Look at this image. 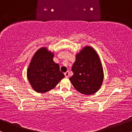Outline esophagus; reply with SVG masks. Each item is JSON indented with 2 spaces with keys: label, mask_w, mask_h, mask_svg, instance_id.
<instances>
[{
  "label": "esophagus",
  "mask_w": 132,
  "mask_h": 132,
  "mask_svg": "<svg viewBox=\"0 0 132 132\" xmlns=\"http://www.w3.org/2000/svg\"><path fill=\"white\" fill-rule=\"evenodd\" d=\"M64 75L66 77H69V76H70V72H69V71H67L66 72H65Z\"/></svg>",
  "instance_id": "1"
}]
</instances>
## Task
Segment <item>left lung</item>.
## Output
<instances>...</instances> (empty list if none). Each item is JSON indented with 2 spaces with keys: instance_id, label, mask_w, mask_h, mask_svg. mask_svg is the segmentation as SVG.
I'll return each instance as SVG.
<instances>
[{
  "instance_id": "left-lung-1",
  "label": "left lung",
  "mask_w": 132,
  "mask_h": 132,
  "mask_svg": "<svg viewBox=\"0 0 132 132\" xmlns=\"http://www.w3.org/2000/svg\"><path fill=\"white\" fill-rule=\"evenodd\" d=\"M74 74L69 80L77 91L90 95L99 90L104 80V70L98 55L89 46H85L76 56L72 67Z\"/></svg>"
}]
</instances>
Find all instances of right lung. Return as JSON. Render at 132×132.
<instances>
[{"label": "right lung", "instance_id": "add662e5", "mask_svg": "<svg viewBox=\"0 0 132 132\" xmlns=\"http://www.w3.org/2000/svg\"><path fill=\"white\" fill-rule=\"evenodd\" d=\"M53 57V53L43 47L32 58L27 75L32 88L37 93H46L53 89L64 78L59 65L54 62Z\"/></svg>", "mask_w": 132, "mask_h": 132}]
</instances>
